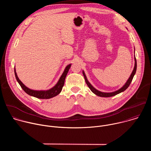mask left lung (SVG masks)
I'll list each match as a JSON object with an SVG mask.
<instances>
[{"label": "left lung", "instance_id": "1", "mask_svg": "<svg viewBox=\"0 0 151 151\" xmlns=\"http://www.w3.org/2000/svg\"><path fill=\"white\" fill-rule=\"evenodd\" d=\"M136 69H137V62H136V57H135V48H134V69H133V70L132 72V73H131V75L130 76V77H129V78L128 79V80L127 81V82H125V83L122 86V87L115 91H114V92H111V93H104V92H101V91H100L99 90H97V89H96L89 82V81H88L87 78V76H86L85 75V73L84 72L83 70H82V73H83V75L84 76V78H85V82L87 84L88 87H89V88L91 90V91L94 93L96 95L99 96V97H112V96H114L116 94H118L123 91H124L128 87L129 85H130L132 80H133V78L136 72Z\"/></svg>", "mask_w": 151, "mask_h": 151}]
</instances>
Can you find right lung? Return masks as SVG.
Listing matches in <instances>:
<instances>
[{
	"label": "right lung",
	"instance_id": "right-lung-1",
	"mask_svg": "<svg viewBox=\"0 0 151 151\" xmlns=\"http://www.w3.org/2000/svg\"><path fill=\"white\" fill-rule=\"evenodd\" d=\"M71 64H68V65L65 68V69H64L63 73L60 76L57 83L52 88L47 90H34L29 88L18 78L17 74L16 73L15 68H14V72H15V78L17 82L21 86V87L22 88V89L27 94L38 99H49L57 96L61 91L63 87L64 84V81H65L66 75L69 72V69L70 68Z\"/></svg>",
	"mask_w": 151,
	"mask_h": 151
}]
</instances>
